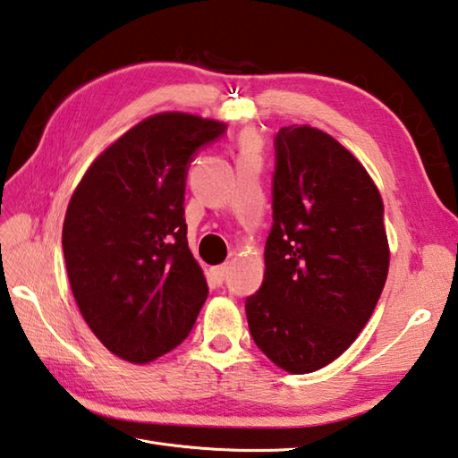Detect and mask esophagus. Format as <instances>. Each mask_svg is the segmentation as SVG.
<instances>
[{
  "mask_svg": "<svg viewBox=\"0 0 458 458\" xmlns=\"http://www.w3.org/2000/svg\"><path fill=\"white\" fill-rule=\"evenodd\" d=\"M229 273V267L227 265H219V267H213V276H216V281L221 284L225 281V276Z\"/></svg>",
  "mask_w": 458,
  "mask_h": 458,
  "instance_id": "34e87169",
  "label": "esophagus"
}]
</instances>
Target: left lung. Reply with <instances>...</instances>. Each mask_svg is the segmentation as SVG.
<instances>
[{"label": "left lung", "instance_id": "left-lung-1", "mask_svg": "<svg viewBox=\"0 0 458 458\" xmlns=\"http://www.w3.org/2000/svg\"><path fill=\"white\" fill-rule=\"evenodd\" d=\"M384 201L366 167L310 126L275 136L273 227L249 330L278 368L310 373L346 352L384 291Z\"/></svg>", "mask_w": 458, "mask_h": 458}]
</instances>
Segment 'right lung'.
Instances as JSON below:
<instances>
[{
    "label": "right lung",
    "instance_id": "1",
    "mask_svg": "<svg viewBox=\"0 0 458 458\" xmlns=\"http://www.w3.org/2000/svg\"><path fill=\"white\" fill-rule=\"evenodd\" d=\"M227 126L183 112L142 120L74 190L63 253L82 318L118 358L148 363L188 338L208 281L188 249L185 180Z\"/></svg>",
    "mask_w": 458,
    "mask_h": 458
}]
</instances>
